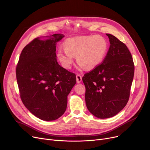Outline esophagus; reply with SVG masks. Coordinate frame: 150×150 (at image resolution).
<instances>
[{
    "label": "esophagus",
    "instance_id": "esophagus-1",
    "mask_svg": "<svg viewBox=\"0 0 150 150\" xmlns=\"http://www.w3.org/2000/svg\"><path fill=\"white\" fill-rule=\"evenodd\" d=\"M76 80H77V83H80L81 81L82 77L80 74H77L76 75Z\"/></svg>",
    "mask_w": 150,
    "mask_h": 150
}]
</instances>
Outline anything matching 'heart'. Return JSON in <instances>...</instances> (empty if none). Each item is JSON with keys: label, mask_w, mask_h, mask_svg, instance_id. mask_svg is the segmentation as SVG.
<instances>
[{"label": "heart", "mask_w": 150, "mask_h": 150, "mask_svg": "<svg viewBox=\"0 0 150 150\" xmlns=\"http://www.w3.org/2000/svg\"><path fill=\"white\" fill-rule=\"evenodd\" d=\"M63 45L65 49H58L57 57L66 69L71 68L76 55L79 69H93L102 63L108 50L107 40L100 35L70 38Z\"/></svg>", "instance_id": "obj_1"}]
</instances>
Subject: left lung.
Returning <instances> with one entry per match:
<instances>
[{
    "label": "left lung",
    "instance_id": "8db88e82",
    "mask_svg": "<svg viewBox=\"0 0 150 150\" xmlns=\"http://www.w3.org/2000/svg\"><path fill=\"white\" fill-rule=\"evenodd\" d=\"M106 35L110 46L105 59L82 78L86 88V107L99 119L113 117L126 106L135 70L126 45L112 35Z\"/></svg>",
    "mask_w": 150,
    "mask_h": 150
}]
</instances>
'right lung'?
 I'll return each instance as SVG.
<instances>
[{"mask_svg": "<svg viewBox=\"0 0 150 150\" xmlns=\"http://www.w3.org/2000/svg\"><path fill=\"white\" fill-rule=\"evenodd\" d=\"M64 36L39 37L23 49L16 68V80L25 107L45 121L65 112L67 96L76 83V75L58 63L56 45ZM43 37L46 39L42 40Z\"/></svg>", "mask_w": 150, "mask_h": 150, "instance_id": "add662e5", "label": "right lung"}]
</instances>
